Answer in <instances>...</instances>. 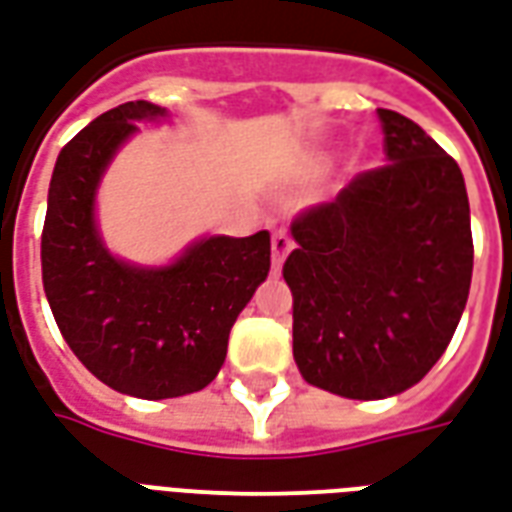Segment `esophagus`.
Returning a JSON list of instances; mask_svg holds the SVG:
<instances>
[{"instance_id":"1","label":"esophagus","mask_w":512,"mask_h":512,"mask_svg":"<svg viewBox=\"0 0 512 512\" xmlns=\"http://www.w3.org/2000/svg\"><path fill=\"white\" fill-rule=\"evenodd\" d=\"M271 249H274V268L279 271L282 263L287 260V255L293 252V238L287 236L285 230H276L274 241H271Z\"/></svg>"}]
</instances>
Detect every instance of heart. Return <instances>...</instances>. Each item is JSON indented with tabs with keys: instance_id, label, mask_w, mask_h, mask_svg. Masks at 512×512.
Instances as JSON below:
<instances>
[{
	"instance_id": "1",
	"label": "heart",
	"mask_w": 512,
	"mask_h": 512,
	"mask_svg": "<svg viewBox=\"0 0 512 512\" xmlns=\"http://www.w3.org/2000/svg\"><path fill=\"white\" fill-rule=\"evenodd\" d=\"M336 157H339L336 146H314L312 151H306L298 168H301L304 176H323V173H328L333 168Z\"/></svg>"
}]
</instances>
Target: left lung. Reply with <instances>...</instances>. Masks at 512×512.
Listing matches in <instances>:
<instances>
[{
    "label": "left lung",
    "instance_id": "obj_1",
    "mask_svg": "<svg viewBox=\"0 0 512 512\" xmlns=\"http://www.w3.org/2000/svg\"><path fill=\"white\" fill-rule=\"evenodd\" d=\"M385 168L293 222V358L309 385L388 399L420 382L456 333L472 282L464 176L418 124L377 111Z\"/></svg>",
    "mask_w": 512,
    "mask_h": 512
}]
</instances>
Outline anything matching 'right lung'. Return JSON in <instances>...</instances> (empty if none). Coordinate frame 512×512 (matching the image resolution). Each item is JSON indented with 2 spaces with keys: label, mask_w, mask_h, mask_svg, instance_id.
<instances>
[{
  "label": "right lung",
  "mask_w": 512,
  "mask_h": 512,
  "mask_svg": "<svg viewBox=\"0 0 512 512\" xmlns=\"http://www.w3.org/2000/svg\"><path fill=\"white\" fill-rule=\"evenodd\" d=\"M154 102H124L83 127L56 157L43 227V287L64 342L108 388L138 399L203 391L227 336L271 268V236H203L168 266H138L105 246L97 189Z\"/></svg>",
  "instance_id": "obj_1"
}]
</instances>
